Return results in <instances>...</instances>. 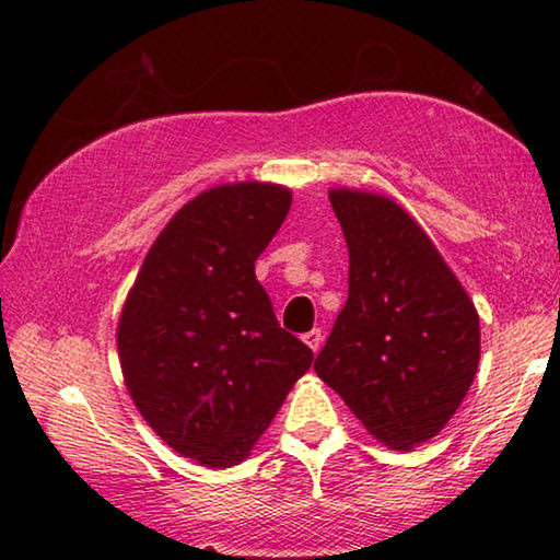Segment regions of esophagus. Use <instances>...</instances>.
<instances>
[{"instance_id":"esophagus-1","label":"esophagus","mask_w":560,"mask_h":560,"mask_svg":"<svg viewBox=\"0 0 560 560\" xmlns=\"http://www.w3.org/2000/svg\"><path fill=\"white\" fill-rule=\"evenodd\" d=\"M304 341H306L308 349H312V351L316 353L318 349H322V343H324V334H322V328H312V331L304 334Z\"/></svg>"}]
</instances>
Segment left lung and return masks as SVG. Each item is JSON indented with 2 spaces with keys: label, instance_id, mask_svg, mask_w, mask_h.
<instances>
[{
  "label": "left lung",
  "instance_id": "1",
  "mask_svg": "<svg viewBox=\"0 0 560 560\" xmlns=\"http://www.w3.org/2000/svg\"><path fill=\"white\" fill-rule=\"evenodd\" d=\"M328 201L349 246V299L314 369L378 443L411 451L436 436L474 384L478 312L394 199L341 186Z\"/></svg>",
  "mask_w": 560,
  "mask_h": 560
}]
</instances>
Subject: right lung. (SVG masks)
<instances>
[{"label": "right lung", "instance_id": "right-lung-1", "mask_svg": "<svg viewBox=\"0 0 560 560\" xmlns=\"http://www.w3.org/2000/svg\"><path fill=\"white\" fill-rule=\"evenodd\" d=\"M289 209L291 189L271 182L201 191L156 236L124 301L117 349L131 401L199 466L242 464L314 361L254 273Z\"/></svg>", "mask_w": 560, "mask_h": 560}]
</instances>
